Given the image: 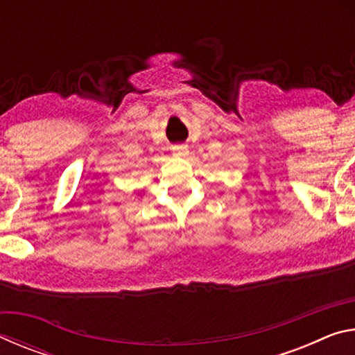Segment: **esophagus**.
Wrapping results in <instances>:
<instances>
[{
	"label": "esophagus",
	"instance_id": "34e87169",
	"mask_svg": "<svg viewBox=\"0 0 355 355\" xmlns=\"http://www.w3.org/2000/svg\"><path fill=\"white\" fill-rule=\"evenodd\" d=\"M173 155H177V156H186V155H188V148H186L184 146L173 147Z\"/></svg>",
	"mask_w": 355,
	"mask_h": 355
}]
</instances>
